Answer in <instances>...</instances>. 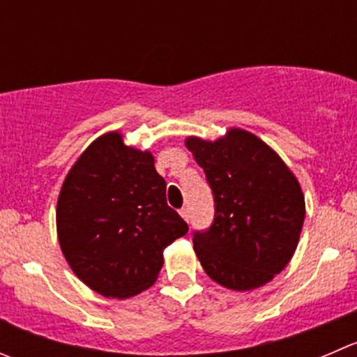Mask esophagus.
<instances>
[{"label": "esophagus", "instance_id": "esophagus-1", "mask_svg": "<svg viewBox=\"0 0 357 357\" xmlns=\"http://www.w3.org/2000/svg\"><path fill=\"white\" fill-rule=\"evenodd\" d=\"M179 214H181V218L185 221H188L190 220V213H188V209H186V207H183L181 211H179Z\"/></svg>", "mask_w": 357, "mask_h": 357}]
</instances>
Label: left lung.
I'll return each instance as SVG.
<instances>
[{
	"instance_id": "1",
	"label": "left lung",
	"mask_w": 357,
	"mask_h": 357,
	"mask_svg": "<svg viewBox=\"0 0 357 357\" xmlns=\"http://www.w3.org/2000/svg\"><path fill=\"white\" fill-rule=\"evenodd\" d=\"M214 195L209 230L193 234L206 274L234 291L271 282L293 258L305 220V199L291 169L265 141L228 129L216 141H185Z\"/></svg>"
}]
</instances>
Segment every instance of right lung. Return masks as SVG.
Returning a JSON list of instances; mask_svg holds the SVG:
<instances>
[{"mask_svg":"<svg viewBox=\"0 0 357 357\" xmlns=\"http://www.w3.org/2000/svg\"><path fill=\"white\" fill-rule=\"evenodd\" d=\"M55 221L62 255L76 278L119 300L153 286L164 249L188 231L167 206L151 151L127 146L119 130L92 141L69 169Z\"/></svg>","mask_w":357,"mask_h":357,"instance_id":"add662e5","label":"right lung"}]
</instances>
